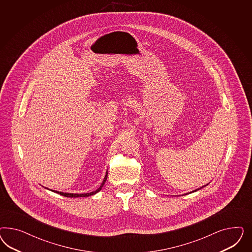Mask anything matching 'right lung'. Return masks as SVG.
Wrapping results in <instances>:
<instances>
[{"instance_id": "right-lung-1", "label": "right lung", "mask_w": 252, "mask_h": 252, "mask_svg": "<svg viewBox=\"0 0 252 252\" xmlns=\"http://www.w3.org/2000/svg\"><path fill=\"white\" fill-rule=\"evenodd\" d=\"M107 174L105 177H104V179H103V181H102V183L100 185V187H99V189H97V190L93 191V192H91V193H85V194H72V193H63V192H59V191H55L54 190V192H56V193H58V194H60L62 196H64V197H66V198H79V197H89V196H92V195H94V194H96L97 192H99L100 189H101V188L103 187V185L105 183V181H106L107 179Z\"/></svg>"}]
</instances>
